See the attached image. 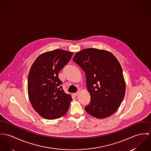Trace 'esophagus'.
Returning <instances> with one entry per match:
<instances>
[{"mask_svg":"<svg viewBox=\"0 0 151 151\" xmlns=\"http://www.w3.org/2000/svg\"><path fill=\"white\" fill-rule=\"evenodd\" d=\"M79 92H76V93H73V96L76 97V96H77L79 94Z\"/></svg>","mask_w":151,"mask_h":151,"instance_id":"1","label":"esophagus"}]
</instances>
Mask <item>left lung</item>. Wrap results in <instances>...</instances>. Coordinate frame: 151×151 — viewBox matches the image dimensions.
<instances>
[{"label":"left lung","mask_w":151,"mask_h":151,"mask_svg":"<svg viewBox=\"0 0 151 151\" xmlns=\"http://www.w3.org/2000/svg\"><path fill=\"white\" fill-rule=\"evenodd\" d=\"M73 61L84 72L90 93L91 101L84 107L86 111L99 119L114 114L126 90L122 68L116 58L108 51L89 48L77 52Z\"/></svg>","instance_id":"1"}]
</instances>
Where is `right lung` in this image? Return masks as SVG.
Instances as JSON below:
<instances>
[{"label": "right lung", "instance_id": "add662e5", "mask_svg": "<svg viewBox=\"0 0 151 151\" xmlns=\"http://www.w3.org/2000/svg\"><path fill=\"white\" fill-rule=\"evenodd\" d=\"M73 53L60 49L40 55L31 68L28 92L34 109L46 119H55L68 111L71 96L63 90L58 72L70 61Z\"/></svg>", "mask_w": 151, "mask_h": 151}]
</instances>
